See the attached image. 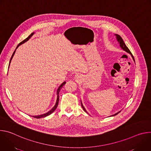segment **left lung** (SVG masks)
<instances>
[{
  "mask_svg": "<svg viewBox=\"0 0 151 151\" xmlns=\"http://www.w3.org/2000/svg\"><path fill=\"white\" fill-rule=\"evenodd\" d=\"M115 35L116 36V37L117 41L118 42V43H119V45H120L121 48H122L123 50H124L125 51H126L127 52H128V53H129V54H131V55H132V57H133V58L134 61V57H133V55H132V52H130V50H129V49L128 48V47H127L126 46V45L125 44V43H124V42L123 39H122V37H121L119 35H117V34H115ZM81 106H82V108H83V111H84L85 112H86L87 113V112L86 111L85 109L84 108V107H83V104H82V103L81 101ZM120 112H121V111H119V112H117V113H116V114H115L114 115H111V116H115V115H116L117 114H119Z\"/></svg>",
  "mask_w": 151,
  "mask_h": 151,
  "instance_id": "obj_1",
  "label": "left lung"
}]
</instances>
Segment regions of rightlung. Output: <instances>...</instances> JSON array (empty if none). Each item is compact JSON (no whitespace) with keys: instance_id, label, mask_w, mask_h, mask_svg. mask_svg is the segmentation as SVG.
Masks as SVG:
<instances>
[{"instance_id":"right-lung-1","label":"right lung","mask_w":151,"mask_h":151,"mask_svg":"<svg viewBox=\"0 0 151 151\" xmlns=\"http://www.w3.org/2000/svg\"><path fill=\"white\" fill-rule=\"evenodd\" d=\"M33 34H34V32L33 33H31L26 39H25L24 40H23L22 42H21L19 44L17 45V48H16V49H15V50L14 51V53L12 54V56H11V60H10V61H9V65H10V63H11V60H12V58H13V56L14 55V54H15V51H16V50L17 49V48L20 45H21V44H24V43H25L26 42H27L33 35ZM66 83V82L64 81L63 83H62L61 85H60V86L59 87V88H58V90H57V101H56V103H55V106L52 107V108L51 109V110H50L49 112H47V113H45V114H42V115H37V116H33V117H34V118H44V117H46V116H48V115H50V114H51L52 112H54V111L56 109V108L57 107V106H58V101H59V93H60V90L61 89V88L63 87L64 86V85Z\"/></svg>"}]
</instances>
